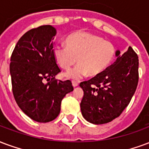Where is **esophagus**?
<instances>
[{
  "mask_svg": "<svg viewBox=\"0 0 149 149\" xmlns=\"http://www.w3.org/2000/svg\"><path fill=\"white\" fill-rule=\"evenodd\" d=\"M72 86L73 87H77V86H78V84H79V83L78 82H77V81H72Z\"/></svg>",
  "mask_w": 149,
  "mask_h": 149,
  "instance_id": "34e87169",
  "label": "esophagus"
}]
</instances>
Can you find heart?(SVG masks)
Segmentation results:
<instances>
[{
    "instance_id": "heart-1",
    "label": "heart",
    "mask_w": 149,
    "mask_h": 149,
    "mask_svg": "<svg viewBox=\"0 0 149 149\" xmlns=\"http://www.w3.org/2000/svg\"><path fill=\"white\" fill-rule=\"evenodd\" d=\"M66 45H56L53 54L59 66L65 70H69L78 60L80 64L65 73L67 77L73 80H79L88 73L95 76L102 72L114 60L116 52L111 42L86 31L69 35Z\"/></svg>"
}]
</instances>
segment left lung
<instances>
[{"label": "left lung", "mask_w": 149, "mask_h": 149, "mask_svg": "<svg viewBox=\"0 0 149 149\" xmlns=\"http://www.w3.org/2000/svg\"><path fill=\"white\" fill-rule=\"evenodd\" d=\"M116 61L80 87L84 96L80 102L82 115L95 125L111 122L129 105L138 84V56L132 47L126 52H115Z\"/></svg>", "instance_id": "obj_1"}]
</instances>
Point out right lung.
Instances as JSON below:
<instances>
[{"label": "right lung", "mask_w": 149, "mask_h": 149, "mask_svg": "<svg viewBox=\"0 0 149 149\" xmlns=\"http://www.w3.org/2000/svg\"><path fill=\"white\" fill-rule=\"evenodd\" d=\"M57 31L44 25L19 39L11 56L10 74L16 103L38 122H49L60 114L61 100L73 91L70 80H54L61 70L54 54Z\"/></svg>", "instance_id": "obj_1"}]
</instances>
